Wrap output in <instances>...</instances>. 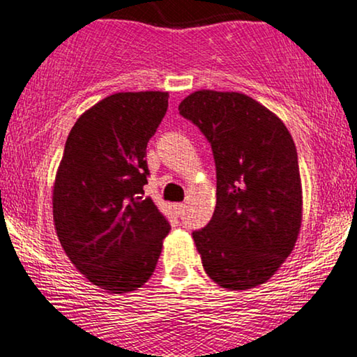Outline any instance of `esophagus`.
Returning <instances> with one entry per match:
<instances>
[{
    "instance_id": "esophagus-1",
    "label": "esophagus",
    "mask_w": 357,
    "mask_h": 357,
    "mask_svg": "<svg viewBox=\"0 0 357 357\" xmlns=\"http://www.w3.org/2000/svg\"><path fill=\"white\" fill-rule=\"evenodd\" d=\"M184 208H186V206H184V204H174L173 206V211H174V213L176 215H183L184 213Z\"/></svg>"
}]
</instances>
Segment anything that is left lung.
<instances>
[{"mask_svg":"<svg viewBox=\"0 0 357 357\" xmlns=\"http://www.w3.org/2000/svg\"><path fill=\"white\" fill-rule=\"evenodd\" d=\"M179 114L206 135L217 171L211 222L192 231L208 278L223 289L264 284L296 246L302 223L297 150L284 122L241 93L201 89Z\"/></svg>","mask_w":357,"mask_h":357,"instance_id":"8db88e82","label":"left lung"}]
</instances>
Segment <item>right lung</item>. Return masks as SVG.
I'll return each instance as SVG.
<instances>
[{
  "label": "right lung",
  "mask_w": 357,
  "mask_h": 357,
  "mask_svg": "<svg viewBox=\"0 0 357 357\" xmlns=\"http://www.w3.org/2000/svg\"><path fill=\"white\" fill-rule=\"evenodd\" d=\"M168 93H116L75 122L54 184V222L76 269L111 294L137 291L158 263L169 223L144 186L146 144Z\"/></svg>",
  "instance_id": "obj_1"
}]
</instances>
